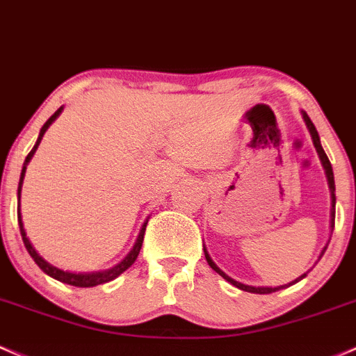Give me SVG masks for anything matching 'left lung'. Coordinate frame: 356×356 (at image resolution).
<instances>
[{
  "instance_id": "8db88e82",
  "label": "left lung",
  "mask_w": 356,
  "mask_h": 356,
  "mask_svg": "<svg viewBox=\"0 0 356 356\" xmlns=\"http://www.w3.org/2000/svg\"><path fill=\"white\" fill-rule=\"evenodd\" d=\"M302 118H304V121H305V124H307V129H309L310 136H312L314 147H316V149H317V155H319L321 162H323L324 170H326L327 184H329V189H331V232H332V228H334V213H336V208H334V207H336V196H334V191H336V188H334V174H332V167H331V162H329V159H327L326 152H324L323 147H321V140H319V134H317L316 126H314V122L310 121V118H309V115H307V112H302ZM326 249H327V244L324 245V249H323V252H321L319 259H321V257H323V254L326 252ZM204 257H207L208 264H209V266H211V269H215V271L218 273V275L222 276V278H225L228 283H232V285H234V286L241 288V290L249 291V293H259V295H264V293H273V291H278V290H282V288H286V286L293 285V283L300 282L302 278H305L307 273H309V271L304 273V275H302L300 278H297V280H295V282L288 283V285H283V286H275V288H273V286H250V285H244V283H241V282H235L234 278H230V276L225 275V273H223L222 269H220L218 266H216L215 263H213V259H211V257H209V254H208V250H207V249H204Z\"/></svg>"
}]
</instances>
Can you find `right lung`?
Segmentation results:
<instances>
[{
	"label": "right lung",
	"mask_w": 356,
	"mask_h": 356,
	"mask_svg": "<svg viewBox=\"0 0 356 356\" xmlns=\"http://www.w3.org/2000/svg\"><path fill=\"white\" fill-rule=\"evenodd\" d=\"M61 111H63V107H59V109L56 111L54 114H52L49 119H47L46 124L42 126V129H40V133H39V138H37V141H35V145H33V148L30 149V153L27 155V159H25L24 168H22L20 182H18V225H20L22 241H24V244H25V247H27L29 254H30V256H32V259L35 261L37 266H39L40 269H42V271L46 273V275H49L51 278L58 280V282H61V283H66V285H71V286H80V288H90V286L104 285V283L112 282V280L118 278V276L121 275V273H124L126 269H128V268L131 266V264H133L134 261H136L138 254H140V250H141V245H143V237H145V230H147V223H148V220H147V222L143 223V227H141L140 235H138L136 242H134L133 249L129 250L128 256H126L124 259L121 261V263L115 264L114 268L107 269V271H95V273H70V271H63V269H59V268L52 266V264L47 263V261L44 259V257H40V256H39V252H37V250L33 249V245L30 244V241H29L27 234H25L24 222H22V213H20V191H22V184H24L25 170H27V165H29L30 159H32L33 153H35L37 147H39V145H40V140H42L44 133H46L47 128H49V126L52 124V122L56 121V118H58V115L61 114Z\"/></svg>",
	"instance_id": "right-lung-1"
}]
</instances>
